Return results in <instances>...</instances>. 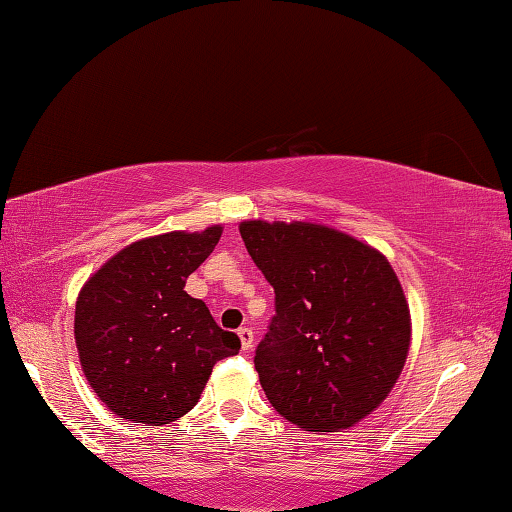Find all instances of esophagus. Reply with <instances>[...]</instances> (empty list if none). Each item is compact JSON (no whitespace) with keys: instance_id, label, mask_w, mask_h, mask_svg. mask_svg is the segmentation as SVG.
<instances>
[{"instance_id":"34e87169","label":"esophagus","mask_w":512,"mask_h":512,"mask_svg":"<svg viewBox=\"0 0 512 512\" xmlns=\"http://www.w3.org/2000/svg\"><path fill=\"white\" fill-rule=\"evenodd\" d=\"M237 334H239V339H241V348H244V350L253 348V341H255L253 329H250V327H241Z\"/></svg>"}]
</instances>
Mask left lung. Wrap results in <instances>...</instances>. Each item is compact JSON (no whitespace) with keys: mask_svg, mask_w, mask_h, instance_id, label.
I'll list each match as a JSON object with an SVG mask.
<instances>
[{"mask_svg":"<svg viewBox=\"0 0 512 512\" xmlns=\"http://www.w3.org/2000/svg\"><path fill=\"white\" fill-rule=\"evenodd\" d=\"M241 239L275 291L255 350L268 402L307 431L348 429L404 368L411 316L388 259L314 223L244 221Z\"/></svg>","mask_w":512,"mask_h":512,"instance_id":"1","label":"left lung"}]
</instances>
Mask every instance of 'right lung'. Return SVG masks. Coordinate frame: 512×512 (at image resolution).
<instances>
[{
  "label": "right lung",
  "mask_w": 512,
  "mask_h": 512,
  "mask_svg": "<svg viewBox=\"0 0 512 512\" xmlns=\"http://www.w3.org/2000/svg\"><path fill=\"white\" fill-rule=\"evenodd\" d=\"M219 239L214 225L135 241L81 289L74 316L81 366L119 418L153 427L183 418L201 400L214 363L239 352V336L185 291Z\"/></svg>",
  "instance_id": "obj_1"
}]
</instances>
